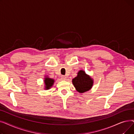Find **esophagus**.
Instances as JSON below:
<instances>
[{"instance_id": "obj_1", "label": "esophagus", "mask_w": 134, "mask_h": 134, "mask_svg": "<svg viewBox=\"0 0 134 134\" xmlns=\"http://www.w3.org/2000/svg\"><path fill=\"white\" fill-rule=\"evenodd\" d=\"M66 79H67V77H66V76H64V75H62V76H61V79H62V80H66Z\"/></svg>"}]
</instances>
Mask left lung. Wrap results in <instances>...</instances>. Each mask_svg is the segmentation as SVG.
I'll use <instances>...</instances> for the list:
<instances>
[{"mask_svg":"<svg viewBox=\"0 0 134 134\" xmlns=\"http://www.w3.org/2000/svg\"><path fill=\"white\" fill-rule=\"evenodd\" d=\"M93 79L83 70H80L77 76L72 79L74 87L80 93L90 91L93 85Z\"/></svg>","mask_w":134,"mask_h":134,"instance_id":"8db88e82","label":"left lung"}]
</instances>
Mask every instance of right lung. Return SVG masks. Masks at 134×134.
<instances>
[{
	"mask_svg": "<svg viewBox=\"0 0 134 134\" xmlns=\"http://www.w3.org/2000/svg\"><path fill=\"white\" fill-rule=\"evenodd\" d=\"M54 82H55V80L54 79L49 78L48 76H45L44 78V90H47L50 89L54 85Z\"/></svg>",
	"mask_w": 134,
	"mask_h": 134,
	"instance_id": "obj_1",
	"label": "right lung"
}]
</instances>
